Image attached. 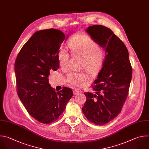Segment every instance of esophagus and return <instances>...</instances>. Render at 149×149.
Wrapping results in <instances>:
<instances>
[{
  "instance_id": "esophagus-1",
  "label": "esophagus",
  "mask_w": 149,
  "mask_h": 149,
  "mask_svg": "<svg viewBox=\"0 0 149 149\" xmlns=\"http://www.w3.org/2000/svg\"><path fill=\"white\" fill-rule=\"evenodd\" d=\"M79 92H79V91H73V94L76 95L79 94Z\"/></svg>"
}]
</instances>
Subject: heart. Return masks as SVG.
Returning <instances> with one entry per match:
<instances>
[{
    "label": "heart",
    "mask_w": 149,
    "mask_h": 149,
    "mask_svg": "<svg viewBox=\"0 0 149 149\" xmlns=\"http://www.w3.org/2000/svg\"><path fill=\"white\" fill-rule=\"evenodd\" d=\"M68 45L73 53L83 57L82 68L88 73L95 74L99 71L106 56L95 40L86 35H77L71 38ZM57 56L60 66L67 68L70 59V54L67 49L61 47ZM67 80L75 87L81 88L88 81V77L84 73L70 72L68 75Z\"/></svg>",
    "instance_id": "obj_1"
}]
</instances>
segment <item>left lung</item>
Instances as JSON below:
<instances>
[{"instance_id": "obj_1", "label": "left lung", "mask_w": 149, "mask_h": 149, "mask_svg": "<svg viewBox=\"0 0 149 149\" xmlns=\"http://www.w3.org/2000/svg\"><path fill=\"white\" fill-rule=\"evenodd\" d=\"M86 32L106 52L103 67L92 86L95 93H84L86 101L82 107L87 120L100 126L120 113L128 95L132 68L126 46L111 30L93 25Z\"/></svg>"}]
</instances>
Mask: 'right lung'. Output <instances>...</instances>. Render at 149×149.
Wrapping results in <instances>:
<instances>
[{
    "label": "right lung",
    "instance_id": "right-lung-1",
    "mask_svg": "<svg viewBox=\"0 0 149 149\" xmlns=\"http://www.w3.org/2000/svg\"><path fill=\"white\" fill-rule=\"evenodd\" d=\"M65 38L55 29L38 31L23 45L15 61L18 96L29 114L41 123L57 120L73 96L70 88L63 87L56 92L49 83L50 72L59 68L57 53Z\"/></svg>",
    "mask_w": 149,
    "mask_h": 149
}]
</instances>
